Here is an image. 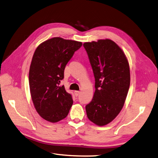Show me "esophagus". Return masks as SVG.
Returning a JSON list of instances; mask_svg holds the SVG:
<instances>
[{
  "instance_id": "1",
  "label": "esophagus",
  "mask_w": 158,
  "mask_h": 158,
  "mask_svg": "<svg viewBox=\"0 0 158 158\" xmlns=\"http://www.w3.org/2000/svg\"><path fill=\"white\" fill-rule=\"evenodd\" d=\"M75 96H78L79 94H80V91H75Z\"/></svg>"
}]
</instances>
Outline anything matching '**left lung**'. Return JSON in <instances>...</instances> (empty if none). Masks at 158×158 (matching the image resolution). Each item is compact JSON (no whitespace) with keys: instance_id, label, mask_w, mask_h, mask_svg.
Instances as JSON below:
<instances>
[{"instance_id":"1","label":"left lung","mask_w":158,"mask_h":158,"mask_svg":"<svg viewBox=\"0 0 158 158\" xmlns=\"http://www.w3.org/2000/svg\"><path fill=\"white\" fill-rule=\"evenodd\" d=\"M95 79L94 98L85 107L88 119L99 126L122 110L130 85V71L122 49L110 39L83 43Z\"/></svg>"}]
</instances>
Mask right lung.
Segmentation results:
<instances>
[{"label": "right lung", "mask_w": 158, "mask_h": 158, "mask_svg": "<svg viewBox=\"0 0 158 158\" xmlns=\"http://www.w3.org/2000/svg\"><path fill=\"white\" fill-rule=\"evenodd\" d=\"M82 43L54 37L40 43L31 60L29 81L36 111L46 121L56 123L67 116L73 101L64 85L66 64Z\"/></svg>", "instance_id": "1"}]
</instances>
